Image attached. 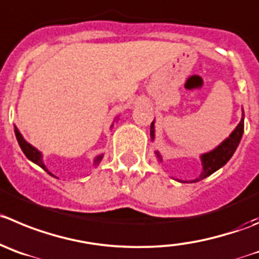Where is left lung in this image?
Returning <instances> with one entry per match:
<instances>
[{
  "label": "left lung",
  "mask_w": 259,
  "mask_h": 259,
  "mask_svg": "<svg viewBox=\"0 0 259 259\" xmlns=\"http://www.w3.org/2000/svg\"><path fill=\"white\" fill-rule=\"evenodd\" d=\"M243 132H244V120L241 118V121L239 122L238 126L235 127V130L231 133V135L226 139V141L222 142L216 149L211 151L209 153L203 154L202 156L203 171L199 175V178L192 180V183H195V181H199L202 180V179L207 178V176L213 174L214 171H217L220 167H222L225 163L228 162L229 159L231 158V156L234 154V152H235L238 144L240 143V139L241 137H243ZM151 137L154 138L153 122L151 124ZM156 154L157 157H158L159 161H161L162 158H161L158 152H156Z\"/></svg>",
  "instance_id": "8db88e82"
}]
</instances>
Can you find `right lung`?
Wrapping results in <instances>:
<instances>
[{
    "label": "right lung",
    "mask_w": 259,
    "mask_h": 259,
    "mask_svg": "<svg viewBox=\"0 0 259 259\" xmlns=\"http://www.w3.org/2000/svg\"><path fill=\"white\" fill-rule=\"evenodd\" d=\"M15 135H16V139H18L19 146H20L21 151L24 152V154H25V156L28 157L29 159H30L31 162L37 163V165L39 166V167H42L43 170L47 171V172L50 174V175H52V174H51L50 171L47 170V167H46V166H45V163H43V161H42V154H40V152H38L37 149L34 148V147L30 146V144H29L28 142H25V139H24V138L21 137V134H20V133H19L18 127H16V126H15ZM101 159H102V156H98V157H97L96 163L100 162Z\"/></svg>",
    "instance_id": "1"
}]
</instances>
